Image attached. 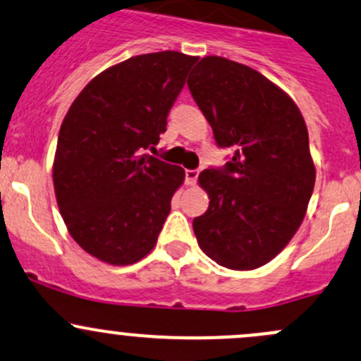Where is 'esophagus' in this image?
<instances>
[{
  "instance_id": "obj_1",
  "label": "esophagus",
  "mask_w": 361,
  "mask_h": 361,
  "mask_svg": "<svg viewBox=\"0 0 361 361\" xmlns=\"http://www.w3.org/2000/svg\"><path fill=\"white\" fill-rule=\"evenodd\" d=\"M197 178H199V171H197V169H187V171H185V183H187V185H195Z\"/></svg>"
}]
</instances>
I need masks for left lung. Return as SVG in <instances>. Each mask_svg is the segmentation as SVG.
<instances>
[{
	"label": "left lung",
	"instance_id": "1",
	"mask_svg": "<svg viewBox=\"0 0 361 361\" xmlns=\"http://www.w3.org/2000/svg\"><path fill=\"white\" fill-rule=\"evenodd\" d=\"M188 88L218 147L235 150L225 168L199 174L209 195L193 219L199 247L230 270L263 267L294 237L313 193L301 111L263 74L223 56H204Z\"/></svg>",
	"mask_w": 361,
	"mask_h": 361
}]
</instances>
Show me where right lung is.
Listing matches in <instances>:
<instances>
[{"instance_id":"add662e5","label":"right lung","mask_w":361,"mask_h":361,"mask_svg":"<svg viewBox=\"0 0 361 361\" xmlns=\"http://www.w3.org/2000/svg\"><path fill=\"white\" fill-rule=\"evenodd\" d=\"M199 56L136 55L93 78L63 117L53 161L56 204L71 237L97 259L126 267L157 244L180 166L143 154Z\"/></svg>"}]
</instances>
